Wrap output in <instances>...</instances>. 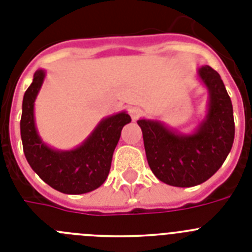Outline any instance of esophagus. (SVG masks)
<instances>
[{"mask_svg":"<svg viewBox=\"0 0 252 252\" xmlns=\"http://www.w3.org/2000/svg\"><path fill=\"white\" fill-rule=\"evenodd\" d=\"M128 113H130L131 119H132L133 121H136V120L139 119L140 116L142 115V111L140 110L139 107H130V110H128Z\"/></svg>","mask_w":252,"mask_h":252,"instance_id":"34e87169","label":"esophagus"}]
</instances>
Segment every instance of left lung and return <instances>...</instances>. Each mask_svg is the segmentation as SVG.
<instances>
[{
  "label": "left lung",
  "instance_id": "8db88e82",
  "mask_svg": "<svg viewBox=\"0 0 252 252\" xmlns=\"http://www.w3.org/2000/svg\"><path fill=\"white\" fill-rule=\"evenodd\" d=\"M197 73L208 91V103L206 117L193 132L182 133L158 120L137 121L151 171L173 187H194L208 180L222 166L235 139L232 102L221 77L208 65Z\"/></svg>",
  "mask_w": 252,
  "mask_h": 252
}]
</instances>
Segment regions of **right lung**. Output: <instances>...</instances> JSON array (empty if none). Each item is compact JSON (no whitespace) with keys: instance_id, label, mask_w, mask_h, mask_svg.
<instances>
[{"instance_id":"obj_1","label":"right lung","mask_w":252,"mask_h":252,"mask_svg":"<svg viewBox=\"0 0 252 252\" xmlns=\"http://www.w3.org/2000/svg\"><path fill=\"white\" fill-rule=\"evenodd\" d=\"M44 79L45 70H36L22 99L20 131L26 160L46 184L59 192L65 194L92 192L108 177L122 127L131 122V117L122 111L101 120L90 136L72 150L50 148L37 132L34 115L35 99Z\"/></svg>"}]
</instances>
